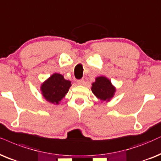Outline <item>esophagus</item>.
Listing matches in <instances>:
<instances>
[{
	"label": "esophagus",
	"instance_id": "34e87169",
	"mask_svg": "<svg viewBox=\"0 0 161 161\" xmlns=\"http://www.w3.org/2000/svg\"><path fill=\"white\" fill-rule=\"evenodd\" d=\"M77 84L79 85H85V80L84 79H79V80H77Z\"/></svg>",
	"mask_w": 161,
	"mask_h": 161
}]
</instances>
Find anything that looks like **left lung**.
Here are the masks:
<instances>
[{"instance_id":"left-lung-1","label":"left lung","mask_w":161,"mask_h":161,"mask_svg":"<svg viewBox=\"0 0 161 161\" xmlns=\"http://www.w3.org/2000/svg\"><path fill=\"white\" fill-rule=\"evenodd\" d=\"M91 91L102 102H109L116 92V87L105 76H98L92 83Z\"/></svg>"}]
</instances>
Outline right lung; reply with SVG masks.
<instances>
[{"label":"right lung","instance_id":"obj_1","mask_svg":"<svg viewBox=\"0 0 161 161\" xmlns=\"http://www.w3.org/2000/svg\"><path fill=\"white\" fill-rule=\"evenodd\" d=\"M70 86V81L64 79L62 74L56 73L41 85V91L47 101L58 105L68 93Z\"/></svg>","mask_w":161,"mask_h":161}]
</instances>
